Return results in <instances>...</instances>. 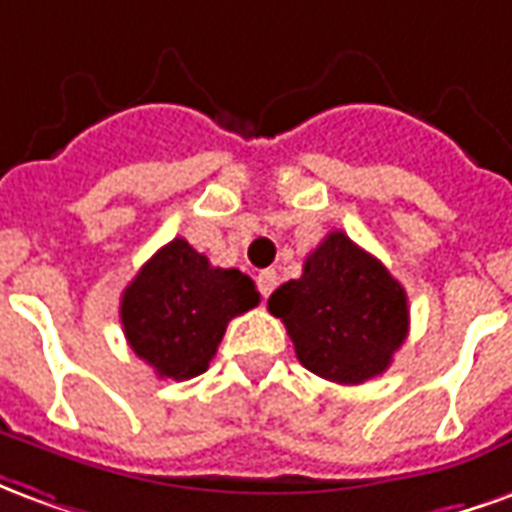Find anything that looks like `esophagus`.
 Returning <instances> with one entry per match:
<instances>
[{
  "label": "esophagus",
  "instance_id": "obj_1",
  "mask_svg": "<svg viewBox=\"0 0 512 512\" xmlns=\"http://www.w3.org/2000/svg\"><path fill=\"white\" fill-rule=\"evenodd\" d=\"M257 288L263 293V299H268V296L274 293V288H277V271H271V268L260 271V274H257Z\"/></svg>",
  "mask_w": 512,
  "mask_h": 512
}]
</instances>
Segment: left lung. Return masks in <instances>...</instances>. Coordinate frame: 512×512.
<instances>
[{"instance_id":"left-lung-1","label":"left lung","mask_w":512,"mask_h":512,"mask_svg":"<svg viewBox=\"0 0 512 512\" xmlns=\"http://www.w3.org/2000/svg\"><path fill=\"white\" fill-rule=\"evenodd\" d=\"M268 310L285 323L299 362L334 384H365L406 343L403 285L340 230L304 260V274L279 285Z\"/></svg>"}]
</instances>
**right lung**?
Listing matches in <instances>:
<instances>
[{
    "label": "right lung",
    "instance_id": "right-lung-1",
    "mask_svg": "<svg viewBox=\"0 0 512 512\" xmlns=\"http://www.w3.org/2000/svg\"><path fill=\"white\" fill-rule=\"evenodd\" d=\"M260 304L255 282L238 268H213L189 241L175 238L139 268L120 299L128 345L158 378L200 376L227 323Z\"/></svg>",
    "mask_w": 512,
    "mask_h": 512
}]
</instances>
